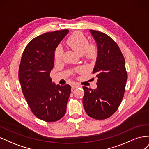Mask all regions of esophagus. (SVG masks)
Segmentation results:
<instances>
[{
	"label": "esophagus",
	"mask_w": 149,
	"mask_h": 149,
	"mask_svg": "<svg viewBox=\"0 0 149 149\" xmlns=\"http://www.w3.org/2000/svg\"><path fill=\"white\" fill-rule=\"evenodd\" d=\"M81 86L79 85V84H77V83H74V84H72V88H79V87H80Z\"/></svg>",
	"instance_id": "obj_1"
}]
</instances>
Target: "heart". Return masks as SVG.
Here are the masks:
<instances>
[{
  "label": "heart",
  "mask_w": 149,
  "mask_h": 149,
  "mask_svg": "<svg viewBox=\"0 0 149 149\" xmlns=\"http://www.w3.org/2000/svg\"><path fill=\"white\" fill-rule=\"evenodd\" d=\"M68 43L80 55H84L88 57H92L96 53V49L93 45H89L87 38L84 35L79 32H76L71 35L68 40ZM63 55V48L61 45H58L55 51V59L60 61L62 59ZM82 68L77 70L78 71H82Z\"/></svg>",
  "instance_id": "1"
}]
</instances>
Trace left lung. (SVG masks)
Masks as SVG:
<instances>
[{"label": "left lung", "mask_w": 149, "mask_h": 149, "mask_svg": "<svg viewBox=\"0 0 149 149\" xmlns=\"http://www.w3.org/2000/svg\"><path fill=\"white\" fill-rule=\"evenodd\" d=\"M97 44V56L93 74L97 78V88L83 86L84 110L97 120L109 118L118 110L124 94L127 73L124 58L117 43L101 31L89 30Z\"/></svg>", "instance_id": "1"}]
</instances>
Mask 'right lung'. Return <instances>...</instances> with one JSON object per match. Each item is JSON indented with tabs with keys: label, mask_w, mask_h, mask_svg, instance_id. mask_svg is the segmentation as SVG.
Listing matches in <instances>:
<instances>
[{
	"label": "right lung",
	"mask_w": 149,
	"mask_h": 149,
	"mask_svg": "<svg viewBox=\"0 0 149 149\" xmlns=\"http://www.w3.org/2000/svg\"><path fill=\"white\" fill-rule=\"evenodd\" d=\"M68 32L62 30L38 36L29 43L22 56L19 78L22 92L33 114L46 122L57 121L66 113L71 86L55 84L49 74L55 49Z\"/></svg>",
	"instance_id": "obj_1"
}]
</instances>
